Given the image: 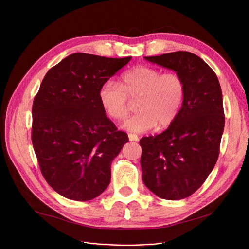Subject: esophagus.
Segmentation results:
<instances>
[{
	"instance_id": "1",
	"label": "esophagus",
	"mask_w": 249,
	"mask_h": 249,
	"mask_svg": "<svg viewBox=\"0 0 249 249\" xmlns=\"http://www.w3.org/2000/svg\"><path fill=\"white\" fill-rule=\"evenodd\" d=\"M128 137H129L130 141H138L139 140V137L137 135H135V134H129Z\"/></svg>"
}]
</instances>
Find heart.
I'll return each instance as SVG.
<instances>
[{
  "instance_id": "obj_1",
  "label": "heart",
  "mask_w": 249,
  "mask_h": 249,
  "mask_svg": "<svg viewBox=\"0 0 249 249\" xmlns=\"http://www.w3.org/2000/svg\"><path fill=\"white\" fill-rule=\"evenodd\" d=\"M185 95V82L178 73H162L145 65L125 71L120 84L107 80L99 89L102 107L114 120H123L130 109L129 100L138 99L139 112L123 124V128L132 133L147 132L156 125L160 129L172 125L180 112Z\"/></svg>"
}]
</instances>
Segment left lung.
<instances>
[{"mask_svg":"<svg viewBox=\"0 0 249 249\" xmlns=\"http://www.w3.org/2000/svg\"><path fill=\"white\" fill-rule=\"evenodd\" d=\"M144 58L176 71L185 82V100L175 122L164 132L139 141L144 185L161 199L181 200L204 184L218 160L225 124L221 87L213 70L191 52Z\"/></svg>","mask_w":249,"mask_h":249,"instance_id":"obj_1","label":"left lung"}]
</instances>
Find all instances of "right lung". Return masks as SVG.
I'll use <instances>...</instances> for the list:
<instances>
[{
	"mask_svg": "<svg viewBox=\"0 0 249 249\" xmlns=\"http://www.w3.org/2000/svg\"><path fill=\"white\" fill-rule=\"evenodd\" d=\"M131 58L78 52L43 78L32 107V144L45 180L64 198L93 200L110 184L111 163L129 139L106 116L99 89Z\"/></svg>",
	"mask_w": 249,
	"mask_h": 249,
	"instance_id": "1",
	"label": "right lung"
}]
</instances>
